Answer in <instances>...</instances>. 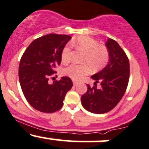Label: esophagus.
<instances>
[{
  "label": "esophagus",
  "mask_w": 149,
  "mask_h": 149,
  "mask_svg": "<svg viewBox=\"0 0 149 149\" xmlns=\"http://www.w3.org/2000/svg\"><path fill=\"white\" fill-rule=\"evenodd\" d=\"M73 85H76L77 84V83H78V82L76 81V80H73Z\"/></svg>",
  "instance_id": "1"
}]
</instances>
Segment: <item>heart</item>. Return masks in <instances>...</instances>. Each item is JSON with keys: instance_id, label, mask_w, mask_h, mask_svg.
<instances>
[{"instance_id": "heart-1", "label": "heart", "mask_w": 149, "mask_h": 149, "mask_svg": "<svg viewBox=\"0 0 149 149\" xmlns=\"http://www.w3.org/2000/svg\"><path fill=\"white\" fill-rule=\"evenodd\" d=\"M71 45L76 49L84 52L81 61L84 64H72L63 69V74L71 79L79 80L90 71H99L107 65L109 59V52L107 47L100 45L98 41L88 36H80L71 42ZM71 57V47L66 45L61 54V61L64 64L69 62Z\"/></svg>"}]
</instances>
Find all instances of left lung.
Instances as JSON below:
<instances>
[{
	"mask_svg": "<svg viewBox=\"0 0 149 149\" xmlns=\"http://www.w3.org/2000/svg\"><path fill=\"white\" fill-rule=\"evenodd\" d=\"M109 52L107 66L92 75L95 86L90 88L81 97V103L89 112L102 114L110 111L119 103L127 89L130 76V63L123 49L113 39L108 38L105 43ZM100 82L101 88L96 83Z\"/></svg>",
	"mask_w": 149,
	"mask_h": 149,
	"instance_id": "1",
	"label": "left lung"
}]
</instances>
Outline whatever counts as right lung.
Listing matches in <instances>:
<instances>
[{"instance_id":"obj_1","label":"right lung","mask_w":149,"mask_h":149,"mask_svg":"<svg viewBox=\"0 0 149 149\" xmlns=\"http://www.w3.org/2000/svg\"><path fill=\"white\" fill-rule=\"evenodd\" d=\"M71 38L67 35L48 34L34 40L29 45L19 66V79L26 100L40 112L54 113L63 106L66 94L73 83L69 77L49 84V77L61 63V51Z\"/></svg>"}]
</instances>
